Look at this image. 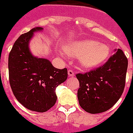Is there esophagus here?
<instances>
[{
	"label": "esophagus",
	"mask_w": 133,
	"mask_h": 133,
	"mask_svg": "<svg viewBox=\"0 0 133 133\" xmlns=\"http://www.w3.org/2000/svg\"><path fill=\"white\" fill-rule=\"evenodd\" d=\"M68 75H69V76H70V77H73V76H74L75 74L72 70H69L68 71Z\"/></svg>",
	"instance_id": "34e87169"
}]
</instances>
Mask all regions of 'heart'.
<instances>
[{
    "label": "heart",
    "mask_w": 133,
    "mask_h": 133,
    "mask_svg": "<svg viewBox=\"0 0 133 133\" xmlns=\"http://www.w3.org/2000/svg\"><path fill=\"white\" fill-rule=\"evenodd\" d=\"M63 50L64 52H59L61 55L64 57L66 54L78 57L80 66L85 69L98 67L105 62L110 55L108 45L99 43L95 40H76L68 42L64 45Z\"/></svg>",
    "instance_id": "1"
}]
</instances>
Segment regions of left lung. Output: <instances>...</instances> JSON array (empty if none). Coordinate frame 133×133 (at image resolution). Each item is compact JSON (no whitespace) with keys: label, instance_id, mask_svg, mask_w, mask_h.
<instances>
[{"label":"left lung","instance_id":"obj_1","mask_svg":"<svg viewBox=\"0 0 133 133\" xmlns=\"http://www.w3.org/2000/svg\"><path fill=\"white\" fill-rule=\"evenodd\" d=\"M128 59L121 49L102 66L84 74H78L80 83L78 102L90 114H99L111 109L118 100L124 90Z\"/></svg>","mask_w":133,"mask_h":133}]
</instances>
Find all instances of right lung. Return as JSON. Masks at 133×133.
Wrapping results in <instances>:
<instances>
[{
    "mask_svg": "<svg viewBox=\"0 0 133 133\" xmlns=\"http://www.w3.org/2000/svg\"><path fill=\"white\" fill-rule=\"evenodd\" d=\"M35 27L21 35L11 50L8 58L9 80L14 95L24 107L45 112L57 101L56 88L67 78V69L55 68L48 59L33 55L29 48Z\"/></svg>",
    "mask_w": 133,
    "mask_h": 133,
    "instance_id": "1",
    "label": "right lung"
}]
</instances>
